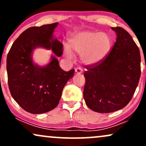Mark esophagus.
<instances>
[{"label":"esophagus","mask_w":146,"mask_h":146,"mask_svg":"<svg viewBox=\"0 0 146 146\" xmlns=\"http://www.w3.org/2000/svg\"><path fill=\"white\" fill-rule=\"evenodd\" d=\"M75 73H76V74H81V73H82V72H83V70L81 68H76L75 69Z\"/></svg>","instance_id":"esophagus-1"}]
</instances>
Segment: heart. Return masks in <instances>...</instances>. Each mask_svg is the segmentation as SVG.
I'll list each match as a JSON object with an SVG mask.
<instances>
[{"label": "heart", "instance_id": "obj_1", "mask_svg": "<svg viewBox=\"0 0 146 146\" xmlns=\"http://www.w3.org/2000/svg\"><path fill=\"white\" fill-rule=\"evenodd\" d=\"M70 47L80 55L83 63L95 65L106 58L112 47V39L108 33L92 31H80L69 40ZM64 56L68 59L73 58L68 47L64 48Z\"/></svg>", "mask_w": 146, "mask_h": 146}]
</instances>
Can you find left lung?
Segmentation results:
<instances>
[{"label":"left lung","mask_w":146,"mask_h":146,"mask_svg":"<svg viewBox=\"0 0 146 146\" xmlns=\"http://www.w3.org/2000/svg\"><path fill=\"white\" fill-rule=\"evenodd\" d=\"M113 48L101 63L86 66L83 95L93 111L113 113L124 108L135 93L141 76V56L132 36L120 27Z\"/></svg>","instance_id":"1"}]
</instances>
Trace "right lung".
<instances>
[{"mask_svg":"<svg viewBox=\"0 0 146 146\" xmlns=\"http://www.w3.org/2000/svg\"><path fill=\"white\" fill-rule=\"evenodd\" d=\"M58 25L28 28L14 41L7 57L10 93L20 106L30 113L42 114L54 109L65 84L74 75V69L63 71L54 56L45 66L33 62V52L37 48L62 56V44L53 37Z\"/></svg>","mask_w":146,"mask_h":146,"instance_id":"right-lung-1","label":"right lung"}]
</instances>
